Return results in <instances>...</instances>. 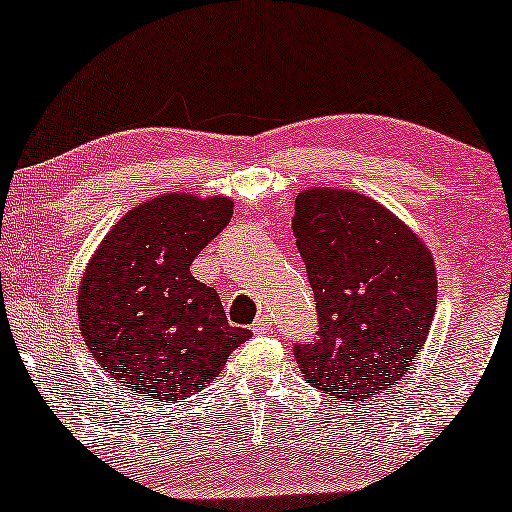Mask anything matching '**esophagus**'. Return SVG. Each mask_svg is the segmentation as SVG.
Returning <instances> with one entry per match:
<instances>
[{"label":"esophagus","mask_w":512,"mask_h":512,"mask_svg":"<svg viewBox=\"0 0 512 512\" xmlns=\"http://www.w3.org/2000/svg\"><path fill=\"white\" fill-rule=\"evenodd\" d=\"M251 329H254L256 334H270L272 332L270 316H267V313H261V316L254 320V325H251Z\"/></svg>","instance_id":"esophagus-1"}]
</instances>
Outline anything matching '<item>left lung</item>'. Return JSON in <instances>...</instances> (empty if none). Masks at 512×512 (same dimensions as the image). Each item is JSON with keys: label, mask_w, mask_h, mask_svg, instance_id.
I'll list each match as a JSON object with an SVG mask.
<instances>
[{"label": "left lung", "mask_w": 512, "mask_h": 512, "mask_svg": "<svg viewBox=\"0 0 512 512\" xmlns=\"http://www.w3.org/2000/svg\"><path fill=\"white\" fill-rule=\"evenodd\" d=\"M293 233L318 311V332L295 343L306 382L336 400L375 398L398 384L435 318L428 247L371 196L306 190Z\"/></svg>", "instance_id": "1"}]
</instances>
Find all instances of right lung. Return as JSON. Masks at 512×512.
Segmentation results:
<instances>
[{"label":"right lung","mask_w":512,"mask_h":512,"mask_svg":"<svg viewBox=\"0 0 512 512\" xmlns=\"http://www.w3.org/2000/svg\"><path fill=\"white\" fill-rule=\"evenodd\" d=\"M233 217L226 196L167 194L130 210L86 267L77 318L98 364L135 396L180 403L251 336L190 265Z\"/></svg>","instance_id":"1"}]
</instances>
